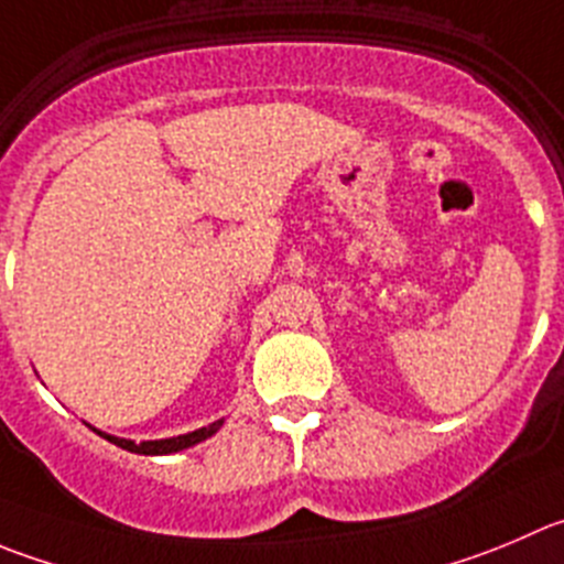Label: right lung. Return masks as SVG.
<instances>
[{"label": "right lung", "mask_w": 564, "mask_h": 564, "mask_svg": "<svg viewBox=\"0 0 564 564\" xmlns=\"http://www.w3.org/2000/svg\"><path fill=\"white\" fill-rule=\"evenodd\" d=\"M221 426H224V417H218L216 423L196 429V432L176 434V437H163V440H143V443H135V440H127V437H116V434H107V432H101V429H94V426L90 429H94L96 434H101L105 440H110L112 446L124 448V452L147 454V457H163V454H176V452H185V448L196 446V443H202V440L213 437V434H216Z\"/></svg>", "instance_id": "1"}]
</instances>
